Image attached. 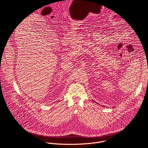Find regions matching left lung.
Wrapping results in <instances>:
<instances>
[{
    "label": "left lung",
    "mask_w": 148,
    "mask_h": 148,
    "mask_svg": "<svg viewBox=\"0 0 148 148\" xmlns=\"http://www.w3.org/2000/svg\"><path fill=\"white\" fill-rule=\"evenodd\" d=\"M94 102H95V101H94Z\"/></svg>",
    "instance_id": "left-lung-1"
}]
</instances>
